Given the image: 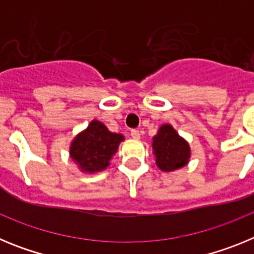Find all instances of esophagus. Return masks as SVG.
Here are the masks:
<instances>
[{"mask_svg": "<svg viewBox=\"0 0 254 254\" xmlns=\"http://www.w3.org/2000/svg\"><path fill=\"white\" fill-rule=\"evenodd\" d=\"M131 136H132V138H134V140H140L141 133H140V131H137V129H132Z\"/></svg>", "mask_w": 254, "mask_h": 254, "instance_id": "esophagus-1", "label": "esophagus"}]
</instances>
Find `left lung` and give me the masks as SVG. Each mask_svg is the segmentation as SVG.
Masks as SVG:
<instances>
[{
  "mask_svg": "<svg viewBox=\"0 0 254 254\" xmlns=\"http://www.w3.org/2000/svg\"><path fill=\"white\" fill-rule=\"evenodd\" d=\"M151 146L156 167L161 172H174L190 163V143L169 123L160 126L152 137Z\"/></svg>",
  "mask_w": 254,
  "mask_h": 254,
  "instance_id": "obj_1",
  "label": "left lung"
}]
</instances>
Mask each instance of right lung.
Masks as SVG:
<instances>
[{"instance_id": "right-lung-1", "label": "right lung", "mask_w": 254, "mask_h": 254, "mask_svg": "<svg viewBox=\"0 0 254 254\" xmlns=\"http://www.w3.org/2000/svg\"><path fill=\"white\" fill-rule=\"evenodd\" d=\"M125 141L122 133L111 132L107 126L93 120L86 128L76 134L69 143V158L80 172L95 174L111 165L120 143Z\"/></svg>"}]
</instances>
